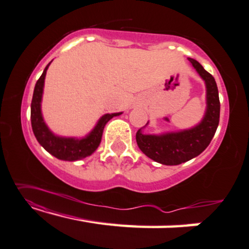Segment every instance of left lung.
Instances as JSON below:
<instances>
[{
  "instance_id": "1",
  "label": "left lung",
  "mask_w": 249,
  "mask_h": 249,
  "mask_svg": "<svg viewBox=\"0 0 249 249\" xmlns=\"http://www.w3.org/2000/svg\"><path fill=\"white\" fill-rule=\"evenodd\" d=\"M206 85V112L199 124L188 129L145 134L140 128L136 142L140 150L152 160L164 165H178L198 157L209 145L217 131L220 116L219 94L214 78L198 61L188 58Z\"/></svg>"
}]
</instances>
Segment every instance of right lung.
Wrapping results in <instances>:
<instances>
[{"label":"right lung","instance_id":"obj_1","mask_svg":"<svg viewBox=\"0 0 249 249\" xmlns=\"http://www.w3.org/2000/svg\"><path fill=\"white\" fill-rule=\"evenodd\" d=\"M51 62L44 68L41 77L36 81L33 97L31 102V125L36 139L44 150L49 152L54 158L62 161H78L91 155L97 150L102 141L103 131L107 122L114 116H120L121 113L105 114L99 118L95 127L86 136L77 139V137H65L55 135L50 131L46 122L43 120L41 112V102L43 95L44 79H46L47 70Z\"/></svg>","mask_w":249,"mask_h":249}]
</instances>
